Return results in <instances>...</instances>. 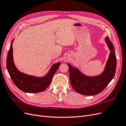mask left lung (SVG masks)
Instances as JSON below:
<instances>
[{
    "label": "left lung",
    "mask_w": 126,
    "mask_h": 126,
    "mask_svg": "<svg viewBox=\"0 0 126 126\" xmlns=\"http://www.w3.org/2000/svg\"><path fill=\"white\" fill-rule=\"evenodd\" d=\"M105 41L110 50L109 58L103 73L98 76L87 77L68 64L70 83L78 93L86 95L97 94L103 91L113 79L116 69V57L112 42L108 37Z\"/></svg>",
    "instance_id": "obj_1"
}]
</instances>
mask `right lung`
<instances>
[{
    "instance_id": "right-lung-1",
    "label": "right lung",
    "mask_w": 126,
    "mask_h": 126,
    "mask_svg": "<svg viewBox=\"0 0 126 126\" xmlns=\"http://www.w3.org/2000/svg\"><path fill=\"white\" fill-rule=\"evenodd\" d=\"M60 64V63L54 64L46 76L37 78L22 73L16 69L13 62L12 44L7 55V68L10 76L16 86L26 93H38L46 89L51 83L54 75Z\"/></svg>"
}]
</instances>
